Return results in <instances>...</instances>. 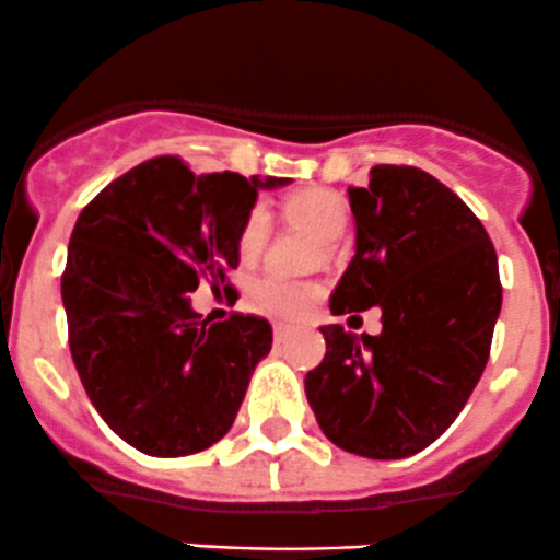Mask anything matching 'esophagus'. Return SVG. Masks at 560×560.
I'll use <instances>...</instances> for the list:
<instances>
[{
    "instance_id": "esophagus-1",
    "label": "esophagus",
    "mask_w": 560,
    "mask_h": 560,
    "mask_svg": "<svg viewBox=\"0 0 560 560\" xmlns=\"http://www.w3.org/2000/svg\"><path fill=\"white\" fill-rule=\"evenodd\" d=\"M288 331H291V326H288V324H275V340H282V337H285L288 335Z\"/></svg>"
}]
</instances>
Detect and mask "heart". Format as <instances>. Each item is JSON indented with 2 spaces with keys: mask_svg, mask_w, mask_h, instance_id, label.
Listing matches in <instances>:
<instances>
[{
  "mask_svg": "<svg viewBox=\"0 0 560 560\" xmlns=\"http://www.w3.org/2000/svg\"><path fill=\"white\" fill-rule=\"evenodd\" d=\"M282 212H285L288 220L318 236L324 245L340 240L348 229V220H351V209H348L346 198L335 190H326V187H310V190L293 192L282 203ZM267 234V209L253 207L242 220L240 236H236V250H240L242 261H256L261 256ZM253 296H256L258 307L269 310L275 315H285V318H296L315 302L318 288L310 285V282L282 280L278 275H264L253 285Z\"/></svg>",
  "mask_w": 560,
  "mask_h": 560,
  "instance_id": "b5f03b06",
  "label": "heart"
}]
</instances>
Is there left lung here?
Returning <instances> with one entry per match:
<instances>
[{
  "label": "left lung",
  "mask_w": 560,
  "mask_h": 560,
  "mask_svg": "<svg viewBox=\"0 0 560 560\" xmlns=\"http://www.w3.org/2000/svg\"><path fill=\"white\" fill-rule=\"evenodd\" d=\"M357 256L329 299L335 315L378 304L381 335L320 326L326 357L304 378L326 439L400 460L433 444L485 373L501 313L498 256L460 196L413 165H375L348 187Z\"/></svg>",
  "instance_id": "obj_1"
}]
</instances>
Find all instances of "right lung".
Wrapping results in <instances>:
<instances>
[{"mask_svg": "<svg viewBox=\"0 0 560 560\" xmlns=\"http://www.w3.org/2000/svg\"><path fill=\"white\" fill-rule=\"evenodd\" d=\"M288 182L192 174L163 154L103 187L75 220L62 275L70 353L105 424L143 455H192L234 424L272 326L240 313L209 324L190 291L240 267L236 236L258 190Z\"/></svg>", "mask_w": 560, "mask_h": 560, "instance_id": "right-lung-1", "label": "right lung"}]
</instances>
